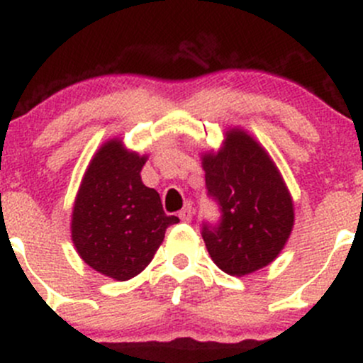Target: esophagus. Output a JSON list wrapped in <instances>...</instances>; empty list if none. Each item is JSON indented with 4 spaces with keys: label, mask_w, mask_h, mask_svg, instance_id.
I'll return each mask as SVG.
<instances>
[{
    "label": "esophagus",
    "mask_w": 363,
    "mask_h": 363,
    "mask_svg": "<svg viewBox=\"0 0 363 363\" xmlns=\"http://www.w3.org/2000/svg\"><path fill=\"white\" fill-rule=\"evenodd\" d=\"M178 216H180L182 221H190V220H192V216H194L192 206H185V208H183L182 211L178 213Z\"/></svg>",
    "instance_id": "1"
}]
</instances>
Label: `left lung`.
I'll list each match as a JSON object with an SVG mask.
<instances>
[{
	"instance_id": "obj_1",
	"label": "left lung",
	"mask_w": 363,
	"mask_h": 363,
	"mask_svg": "<svg viewBox=\"0 0 363 363\" xmlns=\"http://www.w3.org/2000/svg\"><path fill=\"white\" fill-rule=\"evenodd\" d=\"M225 136L221 150L202 155L208 196L221 213L216 225L202 223V239L218 268L242 277L279 256L294 225V206L268 152L239 128Z\"/></svg>"
}]
</instances>
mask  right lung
Here are the masks:
<instances>
[{
	"instance_id": "1",
	"label": "right lung",
	"mask_w": 363,
	"mask_h": 363,
	"mask_svg": "<svg viewBox=\"0 0 363 363\" xmlns=\"http://www.w3.org/2000/svg\"><path fill=\"white\" fill-rule=\"evenodd\" d=\"M147 155L124 149L112 138L93 155L72 209V242L93 270L116 280H130L145 270L178 223L167 216L161 197L143 185L140 171Z\"/></svg>"
}]
</instances>
